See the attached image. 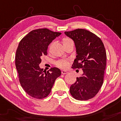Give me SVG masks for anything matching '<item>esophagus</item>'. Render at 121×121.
Instances as JSON below:
<instances>
[{
    "mask_svg": "<svg viewBox=\"0 0 121 121\" xmlns=\"http://www.w3.org/2000/svg\"><path fill=\"white\" fill-rule=\"evenodd\" d=\"M61 73H62V74H66L68 73V72L66 70H62L61 71Z\"/></svg>",
    "mask_w": 121,
    "mask_h": 121,
    "instance_id": "esophagus-1",
    "label": "esophagus"
}]
</instances>
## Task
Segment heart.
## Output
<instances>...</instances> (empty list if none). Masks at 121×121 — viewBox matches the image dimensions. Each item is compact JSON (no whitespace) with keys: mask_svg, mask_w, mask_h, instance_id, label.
<instances>
[{"mask_svg":"<svg viewBox=\"0 0 121 121\" xmlns=\"http://www.w3.org/2000/svg\"><path fill=\"white\" fill-rule=\"evenodd\" d=\"M69 43H73V41L68 37H65L62 39V44L63 46L68 44ZM56 65L62 69H65L69 65V61L66 60H60L56 62Z\"/></svg>","mask_w":121,"mask_h":121,"instance_id":"b5f03b06","label":"heart"}]
</instances>
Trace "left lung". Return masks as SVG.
Here are the masks:
<instances>
[{"instance_id": "8db88e82", "label": "left lung", "mask_w": 121, "mask_h": 121, "mask_svg": "<svg viewBox=\"0 0 121 121\" xmlns=\"http://www.w3.org/2000/svg\"><path fill=\"white\" fill-rule=\"evenodd\" d=\"M65 34L74 42L76 59L72 68L82 69L83 74L70 87V92L78 100L92 99L98 93L104 82L107 53L102 40L86 29H77Z\"/></svg>"}]
</instances>
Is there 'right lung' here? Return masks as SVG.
Returning a JSON list of instances; mask_svg holds the SVG:
<instances>
[{
    "label": "right lung",
    "mask_w": 121,
    "mask_h": 121,
    "mask_svg": "<svg viewBox=\"0 0 121 121\" xmlns=\"http://www.w3.org/2000/svg\"><path fill=\"white\" fill-rule=\"evenodd\" d=\"M61 34L47 28L38 29L29 33L19 43L15 58L19 81L24 91L34 98L47 96L61 74L57 68L44 73L39 66L43 56L47 55L48 46Z\"/></svg>",
    "instance_id": "1"
}]
</instances>
